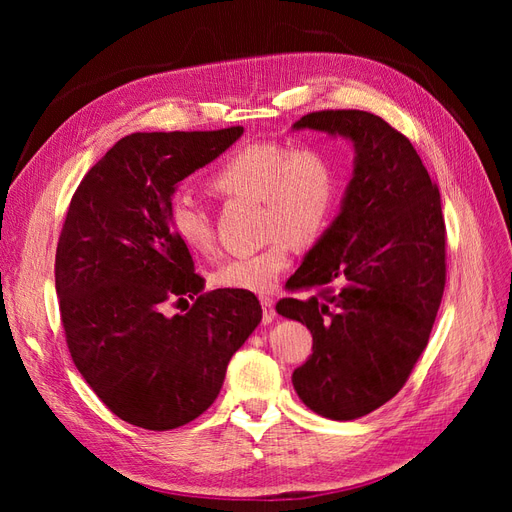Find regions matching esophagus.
I'll use <instances>...</instances> for the list:
<instances>
[{"label": "esophagus", "instance_id": "34e87169", "mask_svg": "<svg viewBox=\"0 0 512 512\" xmlns=\"http://www.w3.org/2000/svg\"><path fill=\"white\" fill-rule=\"evenodd\" d=\"M260 305H262V320L265 324L275 320V303L271 297H260Z\"/></svg>", "mask_w": 512, "mask_h": 512}]
</instances>
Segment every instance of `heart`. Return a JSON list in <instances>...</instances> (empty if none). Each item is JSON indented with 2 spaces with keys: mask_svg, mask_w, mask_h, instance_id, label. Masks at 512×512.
Returning a JSON list of instances; mask_svg holds the SVG:
<instances>
[{
  "mask_svg": "<svg viewBox=\"0 0 512 512\" xmlns=\"http://www.w3.org/2000/svg\"><path fill=\"white\" fill-rule=\"evenodd\" d=\"M209 190L226 200H258L260 228L269 237L262 250L226 260L213 273V282L265 294L288 269L294 243L312 245L329 230L339 179L327 149L267 141L230 153L209 177ZM168 228L192 252L213 250L211 218L190 198L170 200Z\"/></svg>",
  "mask_w": 512,
  "mask_h": 512,
  "instance_id": "1",
  "label": "heart"
}]
</instances>
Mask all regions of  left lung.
I'll return each mask as SVG.
<instances>
[{
	"label": "left lung",
	"instance_id": "1",
	"mask_svg": "<svg viewBox=\"0 0 512 512\" xmlns=\"http://www.w3.org/2000/svg\"><path fill=\"white\" fill-rule=\"evenodd\" d=\"M294 128L348 136L356 151L342 213L286 282L316 292L275 305L312 333L294 391L352 421L395 397L427 348L446 284L442 200L412 143L374 113L316 111Z\"/></svg>",
	"mask_w": 512,
	"mask_h": 512
}]
</instances>
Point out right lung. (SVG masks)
<instances>
[{
    "instance_id": "obj_1",
    "label": "right lung",
    "mask_w": 512,
    "mask_h": 512,
    "mask_svg": "<svg viewBox=\"0 0 512 512\" xmlns=\"http://www.w3.org/2000/svg\"><path fill=\"white\" fill-rule=\"evenodd\" d=\"M241 134V126L130 134L70 200L55 252L66 344L102 404L130 425L168 431L203 414L262 318L254 292H203L190 250L168 228L175 185ZM188 296V313L165 314Z\"/></svg>"
}]
</instances>
